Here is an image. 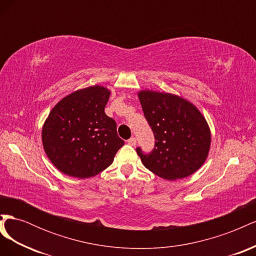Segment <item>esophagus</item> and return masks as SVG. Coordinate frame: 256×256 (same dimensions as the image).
I'll use <instances>...</instances> for the list:
<instances>
[{
  "instance_id": "34e87169",
  "label": "esophagus",
  "mask_w": 256,
  "mask_h": 256,
  "mask_svg": "<svg viewBox=\"0 0 256 256\" xmlns=\"http://www.w3.org/2000/svg\"><path fill=\"white\" fill-rule=\"evenodd\" d=\"M127 143H128L129 145H131V146H134V145L136 144V138H130L129 140L127 141Z\"/></svg>"
}]
</instances>
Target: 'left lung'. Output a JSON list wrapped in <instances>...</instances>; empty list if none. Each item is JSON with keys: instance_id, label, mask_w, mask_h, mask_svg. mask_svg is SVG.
I'll return each instance as SVG.
<instances>
[{"instance_id": "1", "label": "left lung", "mask_w": 256, "mask_h": 256, "mask_svg": "<svg viewBox=\"0 0 256 256\" xmlns=\"http://www.w3.org/2000/svg\"><path fill=\"white\" fill-rule=\"evenodd\" d=\"M144 116L154 136L150 154L136 148L142 164L168 180L190 176L203 166L210 148V129L198 108L177 95L138 92Z\"/></svg>"}]
</instances>
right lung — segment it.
<instances>
[{
    "label": "right lung",
    "instance_id": "right-lung-1",
    "mask_svg": "<svg viewBox=\"0 0 256 256\" xmlns=\"http://www.w3.org/2000/svg\"><path fill=\"white\" fill-rule=\"evenodd\" d=\"M111 92L100 85L78 90L58 102L42 126L48 158L62 173L88 178L112 164L124 145L116 122L104 113Z\"/></svg>",
    "mask_w": 256,
    "mask_h": 256
}]
</instances>
